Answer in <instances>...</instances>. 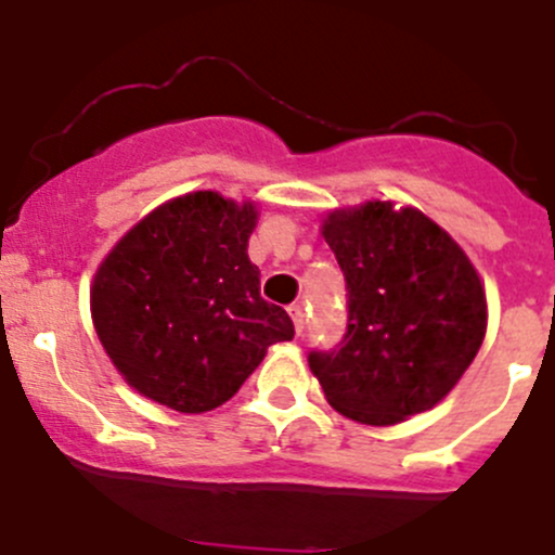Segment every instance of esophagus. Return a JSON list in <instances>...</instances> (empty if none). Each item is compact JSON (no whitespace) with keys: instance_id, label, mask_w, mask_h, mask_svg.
Wrapping results in <instances>:
<instances>
[{"instance_id":"34e87169","label":"esophagus","mask_w":555,"mask_h":555,"mask_svg":"<svg viewBox=\"0 0 555 555\" xmlns=\"http://www.w3.org/2000/svg\"><path fill=\"white\" fill-rule=\"evenodd\" d=\"M289 317H293V324H295V333H304V324H306V313H304V306L300 304H293L289 306Z\"/></svg>"}]
</instances>
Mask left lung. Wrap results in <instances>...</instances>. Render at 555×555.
<instances>
[{
  "label": "left lung",
  "instance_id": "obj_1",
  "mask_svg": "<svg viewBox=\"0 0 555 555\" xmlns=\"http://www.w3.org/2000/svg\"><path fill=\"white\" fill-rule=\"evenodd\" d=\"M346 279V333L311 349L330 405L386 427L443 400L478 354L486 295L473 262L418 209L367 201L322 225Z\"/></svg>",
  "mask_w": 555,
  "mask_h": 555
}]
</instances>
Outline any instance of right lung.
I'll use <instances>...</instances> for the list:
<instances>
[{"label":"right lung","mask_w":555,"mask_h":555,"mask_svg":"<svg viewBox=\"0 0 555 555\" xmlns=\"http://www.w3.org/2000/svg\"><path fill=\"white\" fill-rule=\"evenodd\" d=\"M251 204L201 190L150 211L106 255L91 287L102 346L139 395L179 413L231 400L295 335L282 306L260 298L246 257Z\"/></svg>","instance_id":"right-lung-1"}]
</instances>
